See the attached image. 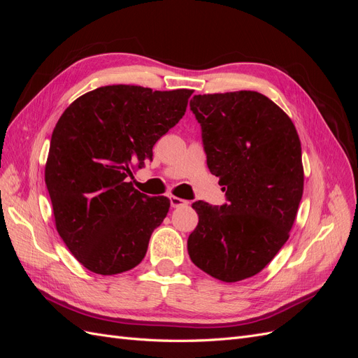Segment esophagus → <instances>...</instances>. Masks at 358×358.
<instances>
[{"label": "esophagus", "instance_id": "obj_1", "mask_svg": "<svg viewBox=\"0 0 358 358\" xmlns=\"http://www.w3.org/2000/svg\"><path fill=\"white\" fill-rule=\"evenodd\" d=\"M170 204H171V208H180V206H187L188 201L183 199H179L176 196H170Z\"/></svg>", "mask_w": 358, "mask_h": 358}]
</instances>
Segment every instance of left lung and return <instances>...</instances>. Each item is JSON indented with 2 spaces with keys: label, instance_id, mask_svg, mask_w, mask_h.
I'll return each instance as SVG.
<instances>
[{
  "label": "left lung",
  "instance_id": "obj_1",
  "mask_svg": "<svg viewBox=\"0 0 358 358\" xmlns=\"http://www.w3.org/2000/svg\"><path fill=\"white\" fill-rule=\"evenodd\" d=\"M189 107L227 203L192 204L199 224L188 254L203 272L237 282L262 272L288 241L305 180L300 138L287 113L255 91L194 95Z\"/></svg>",
  "mask_w": 358,
  "mask_h": 358
}]
</instances>
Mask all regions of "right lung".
Wrapping results in <instances>:
<instances>
[{"label":"right lung","instance_id":"right-lung-1","mask_svg":"<svg viewBox=\"0 0 358 358\" xmlns=\"http://www.w3.org/2000/svg\"><path fill=\"white\" fill-rule=\"evenodd\" d=\"M191 90L101 86L79 96L52 133L45 180L57 230L88 270L116 275L146 255L167 197H148L128 178L185 115Z\"/></svg>","mask_w":358,"mask_h":358}]
</instances>
